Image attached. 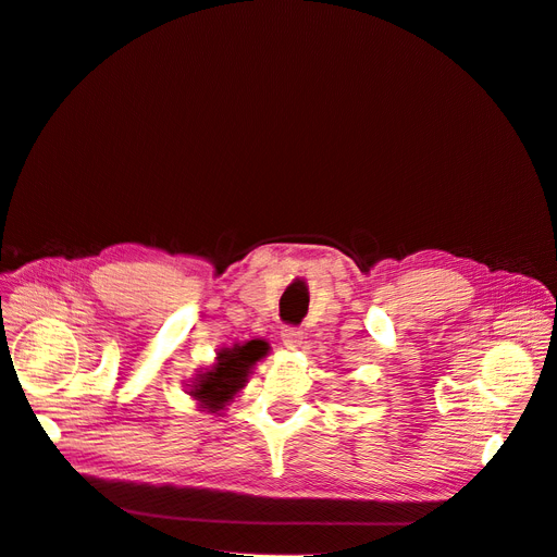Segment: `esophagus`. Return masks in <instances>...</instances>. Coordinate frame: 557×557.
Segmentation results:
<instances>
[{"label": "esophagus", "mask_w": 557, "mask_h": 557, "mask_svg": "<svg viewBox=\"0 0 557 557\" xmlns=\"http://www.w3.org/2000/svg\"><path fill=\"white\" fill-rule=\"evenodd\" d=\"M281 339H283L285 348L297 350L304 344V333L299 329H283L281 331Z\"/></svg>", "instance_id": "1"}]
</instances>
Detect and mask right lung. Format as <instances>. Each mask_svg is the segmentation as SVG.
<instances>
[{"mask_svg": "<svg viewBox=\"0 0 557 557\" xmlns=\"http://www.w3.org/2000/svg\"><path fill=\"white\" fill-rule=\"evenodd\" d=\"M268 352L270 344L265 339H247L243 344L236 342L234 346L220 348L215 352V362L188 380L190 384H186V394L195 400L200 411H224L226 405H232L247 386L256 364Z\"/></svg>", "mask_w": 557, "mask_h": 557, "instance_id": "add662e5", "label": "right lung"}]
</instances>
